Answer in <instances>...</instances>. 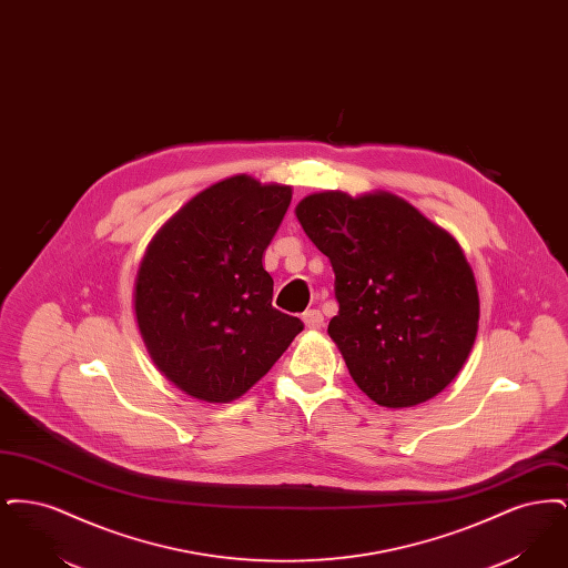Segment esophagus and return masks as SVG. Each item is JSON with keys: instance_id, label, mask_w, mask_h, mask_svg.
<instances>
[{"instance_id": "esophagus-1", "label": "esophagus", "mask_w": 568, "mask_h": 568, "mask_svg": "<svg viewBox=\"0 0 568 568\" xmlns=\"http://www.w3.org/2000/svg\"><path fill=\"white\" fill-rule=\"evenodd\" d=\"M302 322L308 329H322L324 327V315L317 308H311L302 315Z\"/></svg>"}]
</instances>
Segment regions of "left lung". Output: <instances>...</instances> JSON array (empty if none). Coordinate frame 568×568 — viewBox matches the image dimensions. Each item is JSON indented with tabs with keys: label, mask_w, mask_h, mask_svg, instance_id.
Segmentation results:
<instances>
[{
	"label": "left lung",
	"mask_w": 568,
	"mask_h": 568,
	"mask_svg": "<svg viewBox=\"0 0 568 568\" xmlns=\"http://www.w3.org/2000/svg\"><path fill=\"white\" fill-rule=\"evenodd\" d=\"M296 216L336 276L327 334L357 387L387 408L443 392L479 324L477 283L456 239L387 191L311 193Z\"/></svg>",
	"instance_id": "obj_1"
}]
</instances>
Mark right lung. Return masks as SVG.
Listing matches in <instances>:
<instances>
[{"instance_id":"add662e5","label":"right lung","mask_w":568,"mask_h":568,"mask_svg":"<svg viewBox=\"0 0 568 568\" xmlns=\"http://www.w3.org/2000/svg\"><path fill=\"white\" fill-rule=\"evenodd\" d=\"M290 202L292 187L236 174L191 197L149 244L135 320L155 366L191 398H241L302 332L272 306L262 264Z\"/></svg>"}]
</instances>
